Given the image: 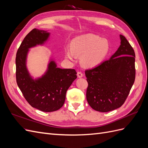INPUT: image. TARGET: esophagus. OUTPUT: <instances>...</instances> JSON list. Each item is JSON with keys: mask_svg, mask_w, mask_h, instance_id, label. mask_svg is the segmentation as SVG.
Returning <instances> with one entry per match:
<instances>
[{"mask_svg": "<svg viewBox=\"0 0 148 148\" xmlns=\"http://www.w3.org/2000/svg\"><path fill=\"white\" fill-rule=\"evenodd\" d=\"M77 76H78V78H82L83 77V74L82 72L79 71V72L77 73Z\"/></svg>", "mask_w": 148, "mask_h": 148, "instance_id": "1", "label": "esophagus"}]
</instances>
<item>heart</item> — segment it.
Wrapping results in <instances>:
<instances>
[{
	"instance_id": "1",
	"label": "heart",
	"mask_w": 148,
	"mask_h": 148,
	"mask_svg": "<svg viewBox=\"0 0 148 148\" xmlns=\"http://www.w3.org/2000/svg\"><path fill=\"white\" fill-rule=\"evenodd\" d=\"M110 49L109 41L93 34L80 35L72 39L71 47H65V57L73 61L81 56V64L86 68H93L99 65L108 55Z\"/></svg>"
}]
</instances>
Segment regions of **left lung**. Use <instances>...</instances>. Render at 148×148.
Wrapping results in <instances>:
<instances>
[{
	"label": "left lung",
	"instance_id": "1",
	"mask_svg": "<svg viewBox=\"0 0 148 148\" xmlns=\"http://www.w3.org/2000/svg\"><path fill=\"white\" fill-rule=\"evenodd\" d=\"M120 46L110 59L86 70V99L92 108L107 112L122 106L135 79V53L123 35Z\"/></svg>",
	"mask_w": 148,
	"mask_h": 148
}]
</instances>
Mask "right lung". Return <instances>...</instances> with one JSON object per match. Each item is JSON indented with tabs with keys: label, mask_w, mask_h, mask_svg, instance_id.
<instances>
[{
	"label": "right lung",
	"mask_w": 148,
	"mask_h": 148,
	"mask_svg": "<svg viewBox=\"0 0 148 148\" xmlns=\"http://www.w3.org/2000/svg\"><path fill=\"white\" fill-rule=\"evenodd\" d=\"M49 36L47 31H31L18 49L15 60L16 83L25 99L34 108L46 112L63 106L66 91L77 78L75 70L58 68L52 60L41 77L34 79L30 75L26 67L29 49L44 44Z\"/></svg>",
	"instance_id": "add662e5"
}]
</instances>
